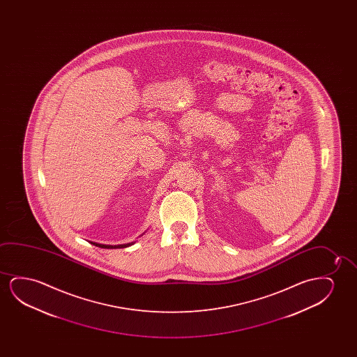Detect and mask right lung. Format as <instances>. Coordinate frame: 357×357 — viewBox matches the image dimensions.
Listing matches in <instances>:
<instances>
[{"mask_svg": "<svg viewBox=\"0 0 357 357\" xmlns=\"http://www.w3.org/2000/svg\"><path fill=\"white\" fill-rule=\"evenodd\" d=\"M91 244L95 245V246H98V248H102V249H122V248H128V246H130V245L134 244V243H129V244H123V245H102L98 244V243H91Z\"/></svg>", "mask_w": 357, "mask_h": 357, "instance_id": "1", "label": "right lung"}]
</instances>
